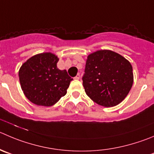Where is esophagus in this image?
I'll list each match as a JSON object with an SVG mask.
<instances>
[{
    "label": "esophagus",
    "instance_id": "esophagus-1",
    "mask_svg": "<svg viewBox=\"0 0 154 154\" xmlns=\"http://www.w3.org/2000/svg\"><path fill=\"white\" fill-rule=\"evenodd\" d=\"M75 79H76V80H79L80 79V74L79 73H78V74L76 75V76H75Z\"/></svg>",
    "mask_w": 154,
    "mask_h": 154
}]
</instances>
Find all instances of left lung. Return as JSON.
<instances>
[{
    "instance_id": "8db88e82",
    "label": "left lung",
    "mask_w": 154,
    "mask_h": 154,
    "mask_svg": "<svg viewBox=\"0 0 154 154\" xmlns=\"http://www.w3.org/2000/svg\"><path fill=\"white\" fill-rule=\"evenodd\" d=\"M85 72L82 85L86 94L105 107L121 103L134 81L129 61L110 50H99L89 54Z\"/></svg>"
}]
</instances>
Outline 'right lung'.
<instances>
[{"label": "right lung", "instance_id": "add662e5", "mask_svg": "<svg viewBox=\"0 0 154 154\" xmlns=\"http://www.w3.org/2000/svg\"><path fill=\"white\" fill-rule=\"evenodd\" d=\"M59 58L51 52L36 54L28 59L19 70L25 96L38 106H51L65 96L72 79L66 70L57 66Z\"/></svg>", "mask_w": 154, "mask_h": 154}]
</instances>
